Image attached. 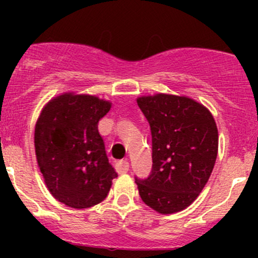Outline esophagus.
<instances>
[{
  "label": "esophagus",
  "instance_id": "34e87169",
  "mask_svg": "<svg viewBox=\"0 0 258 258\" xmlns=\"http://www.w3.org/2000/svg\"><path fill=\"white\" fill-rule=\"evenodd\" d=\"M116 171L118 173H126L130 168V163L127 160H119L116 162Z\"/></svg>",
  "mask_w": 258,
  "mask_h": 258
}]
</instances>
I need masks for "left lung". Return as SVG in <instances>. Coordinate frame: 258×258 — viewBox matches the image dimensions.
Instances as JSON below:
<instances>
[{"label":"left lung","instance_id":"left-lung-1","mask_svg":"<svg viewBox=\"0 0 258 258\" xmlns=\"http://www.w3.org/2000/svg\"><path fill=\"white\" fill-rule=\"evenodd\" d=\"M152 136V170L137 178L140 196L162 213L188 207L209 181L218 151V131L211 112L184 96L157 93L137 98Z\"/></svg>","mask_w":258,"mask_h":258}]
</instances>
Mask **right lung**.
Instances as JSON below:
<instances>
[{
	"instance_id": "right-lung-1",
	"label": "right lung",
	"mask_w": 258,
	"mask_h": 258,
	"mask_svg": "<svg viewBox=\"0 0 258 258\" xmlns=\"http://www.w3.org/2000/svg\"><path fill=\"white\" fill-rule=\"evenodd\" d=\"M111 102L63 93L43 107L35 127L38 167L52 196L72 209H88L107 197L117 177L108 162L98 121Z\"/></svg>"
}]
</instances>
